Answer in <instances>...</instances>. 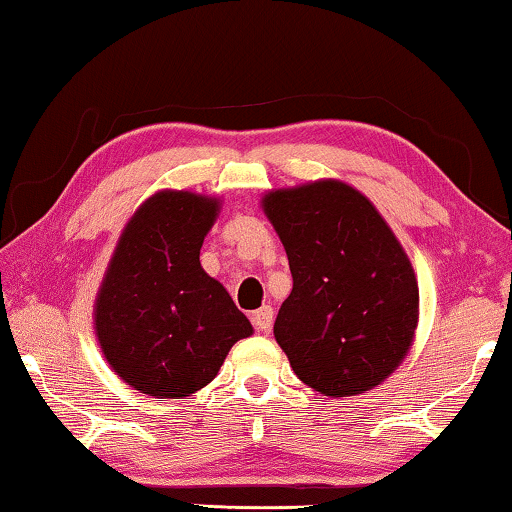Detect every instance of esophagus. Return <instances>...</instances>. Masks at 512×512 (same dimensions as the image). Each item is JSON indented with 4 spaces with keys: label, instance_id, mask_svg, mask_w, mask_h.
I'll return each instance as SVG.
<instances>
[{
    "label": "esophagus",
    "instance_id": "obj_1",
    "mask_svg": "<svg viewBox=\"0 0 512 512\" xmlns=\"http://www.w3.org/2000/svg\"><path fill=\"white\" fill-rule=\"evenodd\" d=\"M253 325H255L257 332H268V329H271V325H273V307H268V305L259 307L253 314Z\"/></svg>",
    "mask_w": 512,
    "mask_h": 512
}]
</instances>
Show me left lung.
<instances>
[{"mask_svg":"<svg viewBox=\"0 0 512 512\" xmlns=\"http://www.w3.org/2000/svg\"><path fill=\"white\" fill-rule=\"evenodd\" d=\"M262 210L293 275L273 327L293 372L327 397L372 391L409 354L420 318L418 280L391 225L336 178L271 189Z\"/></svg>","mask_w":512,"mask_h":512,"instance_id":"1","label":"left lung"}]
</instances>
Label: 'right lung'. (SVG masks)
Wrapping results in <instances>:
<instances>
[{
  "label": "right lung",
  "instance_id": "right-lung-1",
  "mask_svg": "<svg viewBox=\"0 0 512 512\" xmlns=\"http://www.w3.org/2000/svg\"><path fill=\"white\" fill-rule=\"evenodd\" d=\"M219 212L216 196L162 189L121 230L94 300V334L112 372L144 395L183 400L201 391L232 345L253 334L201 266Z\"/></svg>",
  "mask_w": 512,
  "mask_h": 512
}]
</instances>
